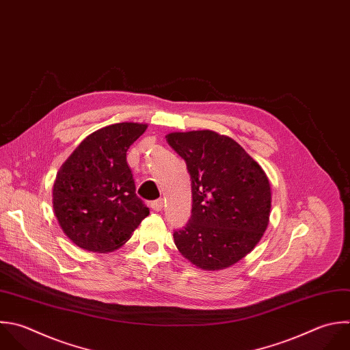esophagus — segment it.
Returning a JSON list of instances; mask_svg holds the SVG:
<instances>
[{"label": "esophagus", "instance_id": "1", "mask_svg": "<svg viewBox=\"0 0 350 350\" xmlns=\"http://www.w3.org/2000/svg\"><path fill=\"white\" fill-rule=\"evenodd\" d=\"M150 206H152L153 211H161V208H163V198H157V200L152 201Z\"/></svg>", "mask_w": 350, "mask_h": 350}]
</instances>
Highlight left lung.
Masks as SVG:
<instances>
[{
    "instance_id": "1",
    "label": "left lung",
    "mask_w": 350,
    "mask_h": 350,
    "mask_svg": "<svg viewBox=\"0 0 350 350\" xmlns=\"http://www.w3.org/2000/svg\"><path fill=\"white\" fill-rule=\"evenodd\" d=\"M167 142L191 176V216L174 231L176 247L202 269L232 265L257 245L268 226L267 175L239 144L215 131L171 133Z\"/></svg>"
}]
</instances>
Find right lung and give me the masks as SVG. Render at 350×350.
I'll use <instances>...</instances> for the list:
<instances>
[{
    "label": "right lung",
    "mask_w": 350,
    "mask_h": 350,
    "mask_svg": "<svg viewBox=\"0 0 350 350\" xmlns=\"http://www.w3.org/2000/svg\"><path fill=\"white\" fill-rule=\"evenodd\" d=\"M146 127H104L90 134L60 168L53 187L55 215L77 246L100 253L115 250L149 215L135 194L127 164L129 148Z\"/></svg>",
    "instance_id": "right-lung-1"
}]
</instances>
